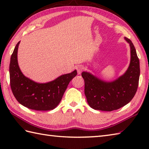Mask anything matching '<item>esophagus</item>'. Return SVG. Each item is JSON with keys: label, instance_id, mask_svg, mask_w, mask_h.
I'll return each mask as SVG.
<instances>
[{"label": "esophagus", "instance_id": "esophagus-1", "mask_svg": "<svg viewBox=\"0 0 149 149\" xmlns=\"http://www.w3.org/2000/svg\"><path fill=\"white\" fill-rule=\"evenodd\" d=\"M76 69H77V70L78 74H81L82 71H83V66L78 65L77 67H76Z\"/></svg>", "mask_w": 149, "mask_h": 149}]
</instances>
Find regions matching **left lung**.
<instances>
[{"instance_id": "8db88e82", "label": "left lung", "mask_w": 149, "mask_h": 149, "mask_svg": "<svg viewBox=\"0 0 149 149\" xmlns=\"http://www.w3.org/2000/svg\"><path fill=\"white\" fill-rule=\"evenodd\" d=\"M131 49V61L126 72L116 80L107 82L83 72L84 94L89 106L94 109L111 111L127 104L136 92L140 69V61L131 41L124 38Z\"/></svg>"}]
</instances>
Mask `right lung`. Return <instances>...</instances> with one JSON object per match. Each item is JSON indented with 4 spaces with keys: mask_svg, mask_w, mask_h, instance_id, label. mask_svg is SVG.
Masks as SVG:
<instances>
[{
    "mask_svg": "<svg viewBox=\"0 0 149 149\" xmlns=\"http://www.w3.org/2000/svg\"><path fill=\"white\" fill-rule=\"evenodd\" d=\"M19 42L13 52L9 65L12 92L22 106L36 111L52 110L58 106L70 82L76 76L77 70L62 75L46 83H38L22 74L19 68L17 53Z\"/></svg>",
    "mask_w": 149,
    "mask_h": 149,
    "instance_id": "add662e5",
    "label": "right lung"
}]
</instances>
